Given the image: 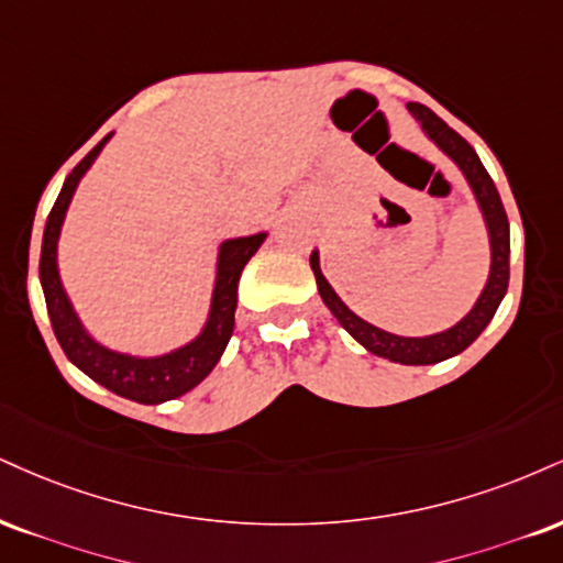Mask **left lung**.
Instances as JSON below:
<instances>
[{"instance_id": "left-lung-1", "label": "left lung", "mask_w": 563, "mask_h": 563, "mask_svg": "<svg viewBox=\"0 0 563 563\" xmlns=\"http://www.w3.org/2000/svg\"><path fill=\"white\" fill-rule=\"evenodd\" d=\"M406 110L411 112V118L417 120L422 133L428 135L432 144L462 170L466 183H470L472 194H475L479 212H483L487 241H490V273H487L485 288L483 294L477 296L475 307L466 311L453 328L443 330V333L419 338L396 335L383 328H375V324L367 320H362V317L354 314V311L343 303L341 296H338L333 286L328 283V277L322 275L320 252H311L309 264L311 273L317 277V290H320L324 307L333 311L335 320L343 324V330H346L349 335H354L364 349L372 351L375 356L390 358V362L398 364H438L443 362V358L462 354L466 346H472V343L477 341V335L487 328V322L493 320L498 303L504 301L506 288H509V220H506V209L500 205L496 183L487 175L475 148L466 144L453 128L445 125L430 107L419 104V101H409Z\"/></svg>"}]
</instances>
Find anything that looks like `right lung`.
Returning <instances> with one entry per match:
<instances>
[{
  "label": "right lung",
  "mask_w": 563,
  "mask_h": 563,
  "mask_svg": "<svg viewBox=\"0 0 563 563\" xmlns=\"http://www.w3.org/2000/svg\"><path fill=\"white\" fill-rule=\"evenodd\" d=\"M112 133H107L84 159L73 167L54 201L49 217H46L44 243H42V262H38V275H42V288L46 299V311H49L52 330L57 335L59 346L65 356L80 372H86L93 383L104 385L107 390L118 393V396L131 398L139 404H162L173 401L191 388H196L214 364L220 362L222 351H225L230 335L235 328V303H239V280L246 262L256 254L267 233L241 235V239H228L220 243L217 252V275L212 303H209V314L201 333L188 341L186 346L170 351L162 356H133L101 346L80 322L78 311L73 309L70 296L65 294L63 277L57 267V243L63 233V222L70 207L73 194H76L78 183L99 157Z\"/></svg>",
  "instance_id": "add662e5"
}]
</instances>
